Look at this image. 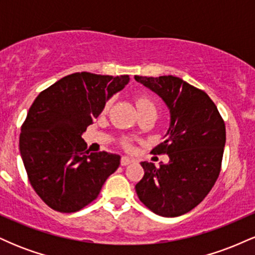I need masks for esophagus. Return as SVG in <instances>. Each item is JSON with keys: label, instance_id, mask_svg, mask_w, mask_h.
Here are the masks:
<instances>
[{"label": "esophagus", "instance_id": "34e87169", "mask_svg": "<svg viewBox=\"0 0 255 255\" xmlns=\"http://www.w3.org/2000/svg\"><path fill=\"white\" fill-rule=\"evenodd\" d=\"M131 163V159L129 157H127V156H124L121 158V165H124V166H126V165H128V164H130Z\"/></svg>", "mask_w": 255, "mask_h": 255}]
</instances>
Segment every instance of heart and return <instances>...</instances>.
<instances>
[{"label":"heart","instance_id":"obj_1","mask_svg":"<svg viewBox=\"0 0 255 255\" xmlns=\"http://www.w3.org/2000/svg\"><path fill=\"white\" fill-rule=\"evenodd\" d=\"M136 105H137V109L139 111L141 110H146V109H156V103H154L153 101H152L151 98L146 97V96H141V97H139L136 99ZM124 145L126 147H129L130 146V141L129 140H125L124 141Z\"/></svg>","mask_w":255,"mask_h":255}]
</instances>
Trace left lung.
<instances>
[{"label":"left lung","instance_id":"8db88e82","mask_svg":"<svg viewBox=\"0 0 255 255\" xmlns=\"http://www.w3.org/2000/svg\"><path fill=\"white\" fill-rule=\"evenodd\" d=\"M134 79L162 98L170 113L165 140L153 148L169 163L141 162L144 177L135 184L140 201L163 217L194 209L209 194L221 171L225 125L204 91L174 75Z\"/></svg>","mask_w":255,"mask_h":255}]
</instances>
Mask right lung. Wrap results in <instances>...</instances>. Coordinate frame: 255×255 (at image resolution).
I'll return each mask as SVG.
<instances>
[{
	"label": "right lung",
	"instance_id": "add662e5",
	"mask_svg": "<svg viewBox=\"0 0 255 255\" xmlns=\"http://www.w3.org/2000/svg\"><path fill=\"white\" fill-rule=\"evenodd\" d=\"M128 83V75L74 73L34 99L21 127L20 154L31 186L51 209L79 211L118 170L119 154L89 153L81 135Z\"/></svg>",
	"mask_w": 255,
	"mask_h": 255
}]
</instances>
